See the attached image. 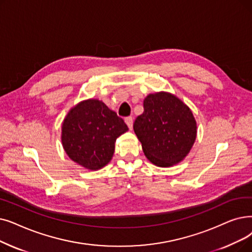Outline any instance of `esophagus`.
I'll list each match as a JSON object with an SVG mask.
<instances>
[{"mask_svg":"<svg viewBox=\"0 0 252 252\" xmlns=\"http://www.w3.org/2000/svg\"><path fill=\"white\" fill-rule=\"evenodd\" d=\"M125 120H126V124L127 125L128 128L132 129V128H133V117L128 116V117H126Z\"/></svg>","mask_w":252,"mask_h":252,"instance_id":"34e87169","label":"esophagus"}]
</instances>
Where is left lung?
Listing matches in <instances>:
<instances>
[{
  "label": "left lung",
  "mask_w": 252,
  "mask_h": 252,
  "mask_svg": "<svg viewBox=\"0 0 252 252\" xmlns=\"http://www.w3.org/2000/svg\"><path fill=\"white\" fill-rule=\"evenodd\" d=\"M143 107L134 130L144 155L158 167L176 165L195 141L196 123L191 110L176 95L165 92L148 94Z\"/></svg>",
  "instance_id": "1"
}]
</instances>
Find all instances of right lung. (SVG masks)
Masks as SVG:
<instances>
[{"label":"right lung","mask_w":252,"mask_h":252,"mask_svg":"<svg viewBox=\"0 0 252 252\" xmlns=\"http://www.w3.org/2000/svg\"><path fill=\"white\" fill-rule=\"evenodd\" d=\"M127 129L124 119L102 101L91 99L73 107L63 119L62 143L72 160L99 170L111 160L116 139Z\"/></svg>","instance_id":"right-lung-1"}]
</instances>
